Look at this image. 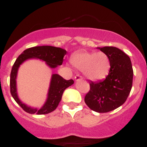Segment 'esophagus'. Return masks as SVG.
<instances>
[{
  "instance_id": "esophagus-1",
  "label": "esophagus",
  "mask_w": 147,
  "mask_h": 147,
  "mask_svg": "<svg viewBox=\"0 0 147 147\" xmlns=\"http://www.w3.org/2000/svg\"><path fill=\"white\" fill-rule=\"evenodd\" d=\"M74 78H75V81H80V80H82L83 78L82 76H81L80 75H76L75 76V77H74Z\"/></svg>"
}]
</instances>
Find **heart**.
<instances>
[{
  "label": "heart",
  "instance_id": "obj_1",
  "mask_svg": "<svg viewBox=\"0 0 147 147\" xmlns=\"http://www.w3.org/2000/svg\"><path fill=\"white\" fill-rule=\"evenodd\" d=\"M71 62L91 81L104 78L110 69L109 59L104 52H78L72 56Z\"/></svg>",
  "mask_w": 147,
  "mask_h": 147
}]
</instances>
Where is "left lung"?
I'll list each match as a JSON object with an SVG mask.
<instances>
[{
	"mask_svg": "<svg viewBox=\"0 0 147 147\" xmlns=\"http://www.w3.org/2000/svg\"><path fill=\"white\" fill-rule=\"evenodd\" d=\"M98 49L108 56L111 68L104 81L89 83L90 90L84 101L93 111L106 113L126 101L131 89L134 72L130 58L119 49L113 46Z\"/></svg>",
	"mask_w": 147,
	"mask_h": 147,
	"instance_id": "left-lung-1",
	"label": "left lung"
}]
</instances>
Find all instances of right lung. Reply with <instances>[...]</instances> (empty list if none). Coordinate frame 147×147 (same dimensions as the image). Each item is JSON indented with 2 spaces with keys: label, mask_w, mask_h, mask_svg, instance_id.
I'll return each mask as SVG.
<instances>
[{
  "label": "right lung",
  "mask_w": 147,
  "mask_h": 147,
  "mask_svg": "<svg viewBox=\"0 0 147 147\" xmlns=\"http://www.w3.org/2000/svg\"><path fill=\"white\" fill-rule=\"evenodd\" d=\"M66 54V51L61 48L51 46H35L25 50L16 60L12 67L10 78V88L11 94L17 104L29 114H47L52 112L57 108L62 98L64 90L74 84V80H66L59 74H53L50 83V87L48 93V98L44 105L40 109H34L28 107L21 102L17 94L16 77L18 68L25 61L30 59H38L46 61L49 67L54 69L56 66L62 65L63 57Z\"/></svg>",
  "instance_id": "1"
}]
</instances>
